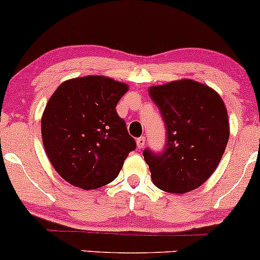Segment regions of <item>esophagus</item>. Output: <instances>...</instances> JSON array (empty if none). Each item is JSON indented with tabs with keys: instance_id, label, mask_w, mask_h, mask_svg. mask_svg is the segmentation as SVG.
<instances>
[{
	"instance_id": "obj_1",
	"label": "esophagus",
	"mask_w": 260,
	"mask_h": 260,
	"mask_svg": "<svg viewBox=\"0 0 260 260\" xmlns=\"http://www.w3.org/2000/svg\"><path fill=\"white\" fill-rule=\"evenodd\" d=\"M137 145H138V148H144V145H145V138L144 137H139L138 139H137Z\"/></svg>"
}]
</instances>
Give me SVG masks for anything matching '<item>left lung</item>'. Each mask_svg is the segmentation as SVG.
I'll return each instance as SVG.
<instances>
[{
  "mask_svg": "<svg viewBox=\"0 0 260 260\" xmlns=\"http://www.w3.org/2000/svg\"><path fill=\"white\" fill-rule=\"evenodd\" d=\"M149 96L166 126L164 150L143 151L153 183L180 194L196 189L213 175L228 145L225 104L215 90L192 79L150 86Z\"/></svg>",
  "mask_w": 260,
  "mask_h": 260,
  "instance_id": "1",
  "label": "left lung"
}]
</instances>
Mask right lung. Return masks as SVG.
Returning <instances> with one entry per match:
<instances>
[{"label": "right lung", "mask_w": 260, "mask_h": 260, "mask_svg": "<svg viewBox=\"0 0 260 260\" xmlns=\"http://www.w3.org/2000/svg\"><path fill=\"white\" fill-rule=\"evenodd\" d=\"M127 90L124 83L86 76L66 80L50 98L41 117L44 148L68 183L96 189L120 174L137 147L116 111Z\"/></svg>", "instance_id": "obj_1"}]
</instances>
